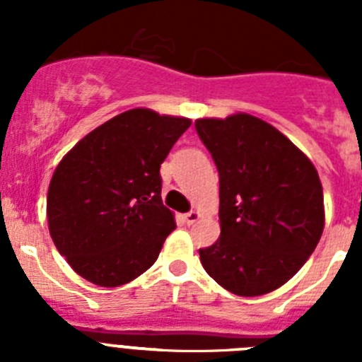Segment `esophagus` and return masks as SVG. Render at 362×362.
I'll list each match as a JSON object with an SVG mask.
<instances>
[{
	"instance_id": "esophagus-1",
	"label": "esophagus",
	"mask_w": 362,
	"mask_h": 362,
	"mask_svg": "<svg viewBox=\"0 0 362 362\" xmlns=\"http://www.w3.org/2000/svg\"><path fill=\"white\" fill-rule=\"evenodd\" d=\"M199 217H201V212H197V210H192V212L185 214L183 219H185V223H187V225H194V223H196Z\"/></svg>"
}]
</instances>
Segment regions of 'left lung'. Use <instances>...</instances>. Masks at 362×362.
<instances>
[{
    "label": "left lung",
    "instance_id": "8db88e82",
    "mask_svg": "<svg viewBox=\"0 0 362 362\" xmlns=\"http://www.w3.org/2000/svg\"><path fill=\"white\" fill-rule=\"evenodd\" d=\"M219 172L221 235L201 248L203 268L241 297L292 279L325 228L322 185L313 163L276 127L239 112L196 121Z\"/></svg>",
    "mask_w": 362,
    "mask_h": 362
}]
</instances>
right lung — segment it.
Returning <instances> with one entry per match:
<instances>
[{
	"instance_id": "obj_1",
	"label": "right lung",
	"mask_w": 362,
	"mask_h": 362,
	"mask_svg": "<svg viewBox=\"0 0 362 362\" xmlns=\"http://www.w3.org/2000/svg\"><path fill=\"white\" fill-rule=\"evenodd\" d=\"M190 124L132 108L86 134L56 166L47 196L50 238L83 279L114 288L156 263L175 228L159 168Z\"/></svg>"
}]
</instances>
